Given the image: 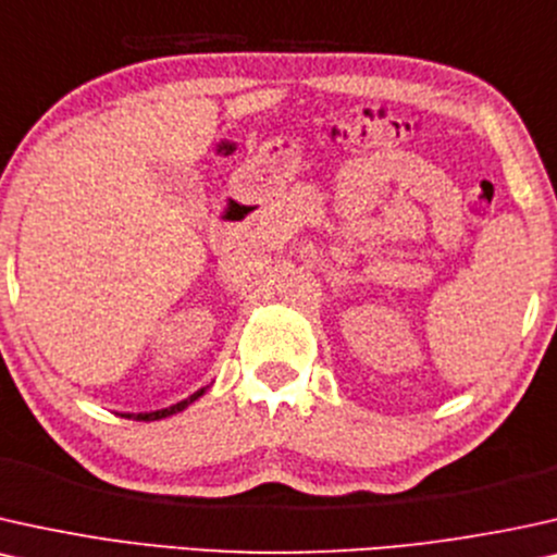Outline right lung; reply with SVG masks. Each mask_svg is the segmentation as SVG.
<instances>
[{
  "instance_id": "obj_1",
  "label": "right lung",
  "mask_w": 557,
  "mask_h": 557,
  "mask_svg": "<svg viewBox=\"0 0 557 557\" xmlns=\"http://www.w3.org/2000/svg\"><path fill=\"white\" fill-rule=\"evenodd\" d=\"M208 388H200L197 393H193V396L189 398H185V400H180V404H174V406H166V408H159V411H144V413H121V417H125V419H133V421H159V419H166V417H172V413H180V411H185V408L189 406V404H195L197 398L202 396V393H206Z\"/></svg>"
}]
</instances>
